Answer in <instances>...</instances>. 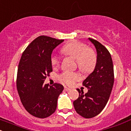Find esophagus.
Listing matches in <instances>:
<instances>
[{"mask_svg":"<svg viewBox=\"0 0 131 131\" xmlns=\"http://www.w3.org/2000/svg\"><path fill=\"white\" fill-rule=\"evenodd\" d=\"M71 90V89L69 88L66 87V86H65V87H64V90H65V91H69Z\"/></svg>","mask_w":131,"mask_h":131,"instance_id":"34e87169","label":"esophagus"}]
</instances>
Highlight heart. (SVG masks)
<instances>
[{
    "mask_svg": "<svg viewBox=\"0 0 131 131\" xmlns=\"http://www.w3.org/2000/svg\"><path fill=\"white\" fill-rule=\"evenodd\" d=\"M61 51L66 56L72 57L76 59L78 67L81 71H90L95 65L96 61L95 53L83 43L72 41L64 45ZM50 62L53 67H57L60 63V57L57 55L53 54L51 57ZM79 78V75L73 72H64L59 76V80L67 85H72Z\"/></svg>",
    "mask_w": 131,
    "mask_h": 131,
    "instance_id": "obj_1",
    "label": "heart"
}]
</instances>
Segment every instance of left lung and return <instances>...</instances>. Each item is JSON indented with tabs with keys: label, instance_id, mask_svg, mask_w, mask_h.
I'll list each match as a JSON object with an SVG mask.
<instances>
[{
	"label": "left lung",
	"instance_id": "left-lung-1",
	"mask_svg": "<svg viewBox=\"0 0 131 131\" xmlns=\"http://www.w3.org/2000/svg\"><path fill=\"white\" fill-rule=\"evenodd\" d=\"M88 39L96 50V63L93 72L83 83L88 91L84 94L83 90L78 89L79 97L73 102L76 112L86 118L95 117L103 110L114 83V66L110 52L98 41Z\"/></svg>",
	"mask_w": 131,
	"mask_h": 131
}]
</instances>
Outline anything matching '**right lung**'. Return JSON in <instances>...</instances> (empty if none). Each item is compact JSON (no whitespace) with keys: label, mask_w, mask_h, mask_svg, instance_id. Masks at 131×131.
I'll return each instance as SVG.
<instances>
[{"label":"right lung","mask_w":131,"mask_h":131,"mask_svg":"<svg viewBox=\"0 0 131 131\" xmlns=\"http://www.w3.org/2000/svg\"><path fill=\"white\" fill-rule=\"evenodd\" d=\"M63 41L49 36H38L26 47L20 59L17 90L24 107L34 117L46 118L57 108L58 97L64 86L43 83L52 72L50 59L53 50Z\"/></svg>","instance_id":"obj_1"}]
</instances>
